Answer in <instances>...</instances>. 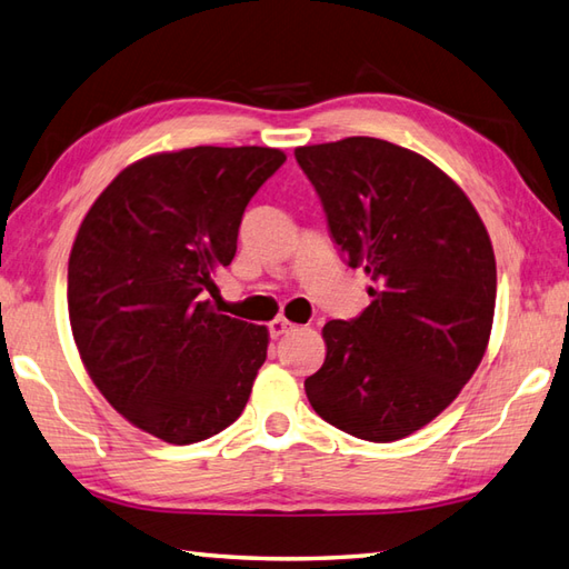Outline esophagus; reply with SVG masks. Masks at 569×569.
<instances>
[{
	"label": "esophagus",
	"instance_id": "obj_1",
	"mask_svg": "<svg viewBox=\"0 0 569 569\" xmlns=\"http://www.w3.org/2000/svg\"><path fill=\"white\" fill-rule=\"evenodd\" d=\"M297 327L292 321H287V319H282V317H277L272 323H270V336L272 339H277V336H284V333H289V331H295Z\"/></svg>",
	"mask_w": 569,
	"mask_h": 569
}]
</instances>
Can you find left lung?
Wrapping results in <instances>:
<instances>
[{
	"instance_id": "8db88e82",
	"label": "left lung",
	"mask_w": 569,
	"mask_h": 569,
	"mask_svg": "<svg viewBox=\"0 0 569 569\" xmlns=\"http://www.w3.org/2000/svg\"><path fill=\"white\" fill-rule=\"evenodd\" d=\"M370 305L323 327L327 361L305 380L321 420L396 442L442 412L479 368L496 260L477 208L425 157L376 137L295 149Z\"/></svg>"
}]
</instances>
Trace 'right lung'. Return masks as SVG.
I'll return each instance as SVG.
<instances>
[{
  "mask_svg": "<svg viewBox=\"0 0 569 569\" xmlns=\"http://www.w3.org/2000/svg\"><path fill=\"white\" fill-rule=\"evenodd\" d=\"M270 147H191L120 171L68 260V317L88 376L139 430L193 445L233 425L268 329L206 299L246 206L284 164Z\"/></svg>",
  "mask_w": 569,
  "mask_h": 569,
  "instance_id": "right-lung-1",
  "label": "right lung"
}]
</instances>
